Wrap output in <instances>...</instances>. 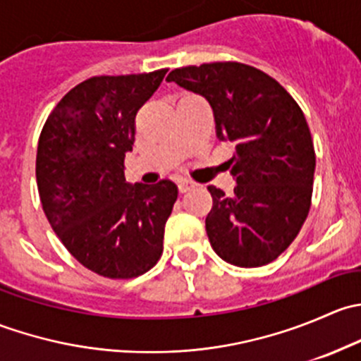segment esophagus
<instances>
[{"label": "esophagus", "instance_id": "esophagus-1", "mask_svg": "<svg viewBox=\"0 0 361 361\" xmlns=\"http://www.w3.org/2000/svg\"><path fill=\"white\" fill-rule=\"evenodd\" d=\"M194 187H195L194 181H188V180L178 181V190H180V194H187V192L192 190Z\"/></svg>", "mask_w": 361, "mask_h": 361}]
</instances>
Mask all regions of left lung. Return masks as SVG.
I'll list each match as a JSON object with an SVG mask.
<instances>
[{"mask_svg":"<svg viewBox=\"0 0 361 361\" xmlns=\"http://www.w3.org/2000/svg\"><path fill=\"white\" fill-rule=\"evenodd\" d=\"M167 82L206 97L216 137L235 145L227 162L234 194L207 187L211 246L238 267L271 264L292 245L311 207L316 154L300 106L267 73L235 61L176 68Z\"/></svg>","mask_w":361,"mask_h":361,"instance_id":"8db88e82","label":"left lung"}]
</instances>
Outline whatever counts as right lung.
<instances>
[{"label": "right lung", "mask_w": 361, "mask_h": 361, "mask_svg": "<svg viewBox=\"0 0 361 361\" xmlns=\"http://www.w3.org/2000/svg\"><path fill=\"white\" fill-rule=\"evenodd\" d=\"M166 73L92 76L56 104L39 134L36 183L47 220L69 253L104 278H137L162 255L176 185L127 183L123 159L136 113Z\"/></svg>", "instance_id": "right-lung-1"}]
</instances>
